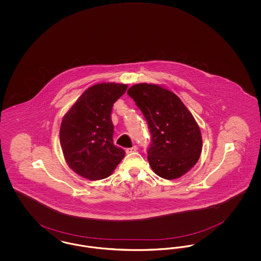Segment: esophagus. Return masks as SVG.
I'll use <instances>...</instances> for the list:
<instances>
[{"label":"esophagus","instance_id":"esophagus-1","mask_svg":"<svg viewBox=\"0 0 261 261\" xmlns=\"http://www.w3.org/2000/svg\"><path fill=\"white\" fill-rule=\"evenodd\" d=\"M138 148H137L136 146H133L132 148H128V149H126V153L127 154H130V153H133V152H135L136 151Z\"/></svg>","mask_w":261,"mask_h":261}]
</instances>
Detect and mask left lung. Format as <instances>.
Wrapping results in <instances>:
<instances>
[{"label": "left lung", "instance_id": "1", "mask_svg": "<svg viewBox=\"0 0 261 261\" xmlns=\"http://www.w3.org/2000/svg\"><path fill=\"white\" fill-rule=\"evenodd\" d=\"M127 93L148 122L151 169L163 179L180 178L198 162L202 149L194 116L173 92L159 85L136 84Z\"/></svg>", "mask_w": 261, "mask_h": 261}]
</instances>
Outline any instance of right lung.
<instances>
[{
	"label": "right lung",
	"mask_w": 261,
	"mask_h": 261,
	"mask_svg": "<svg viewBox=\"0 0 261 261\" xmlns=\"http://www.w3.org/2000/svg\"><path fill=\"white\" fill-rule=\"evenodd\" d=\"M126 84L100 83L88 88L62 118L60 140L68 166L89 179L109 177L123 160L124 149L113 144V103Z\"/></svg>",
	"instance_id": "1"
}]
</instances>
